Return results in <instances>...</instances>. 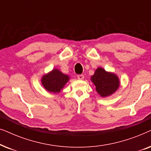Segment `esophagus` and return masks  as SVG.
Here are the masks:
<instances>
[{
    "mask_svg": "<svg viewBox=\"0 0 151 151\" xmlns=\"http://www.w3.org/2000/svg\"><path fill=\"white\" fill-rule=\"evenodd\" d=\"M77 77L78 78V80H83L84 76V75H82V74H80V75H78Z\"/></svg>",
    "mask_w": 151,
    "mask_h": 151,
    "instance_id": "1",
    "label": "esophagus"
}]
</instances>
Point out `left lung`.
Instances as JSON below:
<instances>
[{"mask_svg": "<svg viewBox=\"0 0 151 151\" xmlns=\"http://www.w3.org/2000/svg\"><path fill=\"white\" fill-rule=\"evenodd\" d=\"M91 80L96 86L97 92L104 98L111 96L116 91L119 86L118 77L114 73L106 71L101 67L96 70Z\"/></svg>", "mask_w": 151, "mask_h": 151, "instance_id": "left-lung-1", "label": "left lung"}]
</instances>
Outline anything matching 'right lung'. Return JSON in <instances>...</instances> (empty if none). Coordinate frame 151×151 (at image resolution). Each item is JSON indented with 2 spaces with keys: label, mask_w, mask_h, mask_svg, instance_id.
Instances as JSON below:
<instances>
[{
  "label": "right lung",
  "mask_w": 151,
  "mask_h": 151,
  "mask_svg": "<svg viewBox=\"0 0 151 151\" xmlns=\"http://www.w3.org/2000/svg\"><path fill=\"white\" fill-rule=\"evenodd\" d=\"M69 80V76L63 73L58 69H55L49 73L43 76L41 82L45 89L48 91L59 93Z\"/></svg>",
  "instance_id": "add662e5"
}]
</instances>
